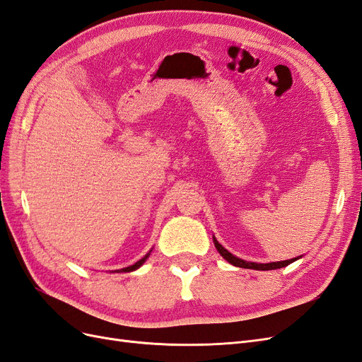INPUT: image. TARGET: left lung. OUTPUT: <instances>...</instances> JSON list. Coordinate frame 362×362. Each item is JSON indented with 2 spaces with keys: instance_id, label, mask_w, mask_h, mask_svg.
<instances>
[{
  "instance_id": "left-lung-1",
  "label": "left lung",
  "mask_w": 362,
  "mask_h": 362,
  "mask_svg": "<svg viewBox=\"0 0 362 362\" xmlns=\"http://www.w3.org/2000/svg\"><path fill=\"white\" fill-rule=\"evenodd\" d=\"M213 242L216 249L218 250V254H221L229 264L237 266V267H243V269H254V270H275V269H281V267H286L288 264H291L293 261H296L298 258H291V259H286V261H276V262H267V264H259V262H250V261H245L242 258H237L234 257L231 252H228L221 243L217 242V240L213 237Z\"/></svg>"
}]
</instances>
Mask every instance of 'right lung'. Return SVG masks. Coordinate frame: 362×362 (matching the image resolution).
Instances as JSON below:
<instances>
[{
	"mask_svg": "<svg viewBox=\"0 0 362 362\" xmlns=\"http://www.w3.org/2000/svg\"><path fill=\"white\" fill-rule=\"evenodd\" d=\"M151 252V250H149ZM149 257V254H146L144 258H141V259H139L137 262H136V264H133V266H129V267H125V269H122V270H120V272H133V270H136V269H139L141 264H144V262L146 261V258Z\"/></svg>",
	"mask_w": 362,
	"mask_h": 362,
	"instance_id": "right-lung-1",
	"label": "right lung"
}]
</instances>
